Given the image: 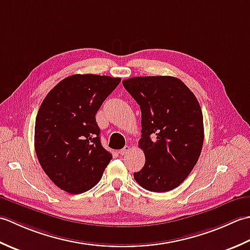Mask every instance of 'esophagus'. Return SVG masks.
<instances>
[{"mask_svg": "<svg viewBox=\"0 0 250 250\" xmlns=\"http://www.w3.org/2000/svg\"><path fill=\"white\" fill-rule=\"evenodd\" d=\"M129 151H130V146H125L123 147V149L120 150V154H121V155H126L127 153H128Z\"/></svg>", "mask_w": 250, "mask_h": 250, "instance_id": "obj_1", "label": "esophagus"}]
</instances>
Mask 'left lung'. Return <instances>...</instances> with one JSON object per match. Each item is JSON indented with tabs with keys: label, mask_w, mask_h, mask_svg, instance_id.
<instances>
[{
	"label": "left lung",
	"mask_w": 250,
	"mask_h": 250,
	"mask_svg": "<svg viewBox=\"0 0 250 250\" xmlns=\"http://www.w3.org/2000/svg\"><path fill=\"white\" fill-rule=\"evenodd\" d=\"M141 110L146 164L134 178L152 192H168L186 180L201 155L203 113L194 94L174 76H136L123 81Z\"/></svg>",
	"instance_id": "1"
}]
</instances>
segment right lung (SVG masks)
I'll list each match as a JSON object with an SVG mask.
<instances>
[{
    "label": "right lung",
    "instance_id": "add662e5",
    "mask_svg": "<svg viewBox=\"0 0 250 250\" xmlns=\"http://www.w3.org/2000/svg\"><path fill=\"white\" fill-rule=\"evenodd\" d=\"M120 78L74 74L45 97L35 119L34 147L49 179L65 192L79 194L95 187L112 154L101 146L96 113Z\"/></svg>",
    "mask_w": 250,
    "mask_h": 250
}]
</instances>
